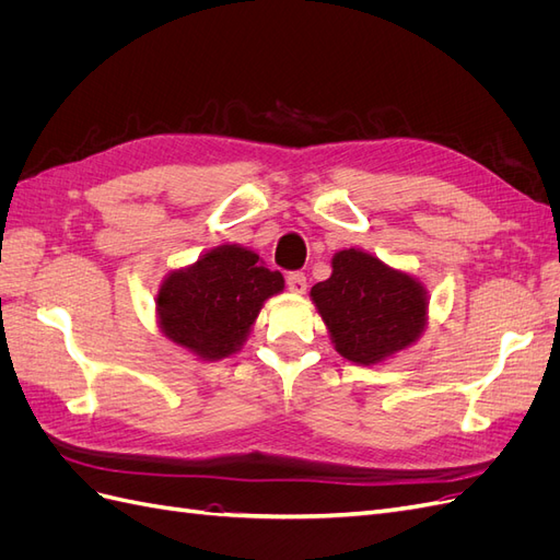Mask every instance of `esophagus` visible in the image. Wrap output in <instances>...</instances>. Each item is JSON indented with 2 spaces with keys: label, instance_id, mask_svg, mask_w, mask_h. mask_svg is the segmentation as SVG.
<instances>
[{
  "label": "esophagus",
  "instance_id": "34e87169",
  "mask_svg": "<svg viewBox=\"0 0 560 560\" xmlns=\"http://www.w3.org/2000/svg\"><path fill=\"white\" fill-rule=\"evenodd\" d=\"M287 290H290L292 294H306L308 290V280L303 273H290L287 276Z\"/></svg>",
  "mask_w": 560,
  "mask_h": 560
}]
</instances>
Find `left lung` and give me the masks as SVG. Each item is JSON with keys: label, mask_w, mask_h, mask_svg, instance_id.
<instances>
[{"label": "left lung", "mask_w": 560, "mask_h": 560, "mask_svg": "<svg viewBox=\"0 0 560 560\" xmlns=\"http://www.w3.org/2000/svg\"><path fill=\"white\" fill-rule=\"evenodd\" d=\"M336 352L374 366L413 346L428 327V290L406 270L362 249H341L331 276L311 290Z\"/></svg>", "instance_id": "left-lung-1"}]
</instances>
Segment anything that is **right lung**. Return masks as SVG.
<instances>
[{"mask_svg": "<svg viewBox=\"0 0 560 560\" xmlns=\"http://www.w3.org/2000/svg\"><path fill=\"white\" fill-rule=\"evenodd\" d=\"M282 290V273L266 268L257 252L217 245L165 276L156 294L159 327L198 360H224L241 350L264 303Z\"/></svg>", "mask_w": 560, "mask_h": 560, "instance_id": "add662e5", "label": "right lung"}]
</instances>
